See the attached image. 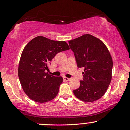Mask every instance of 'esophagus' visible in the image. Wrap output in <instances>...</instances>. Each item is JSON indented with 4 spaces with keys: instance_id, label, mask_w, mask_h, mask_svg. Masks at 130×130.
Listing matches in <instances>:
<instances>
[{
    "instance_id": "obj_1",
    "label": "esophagus",
    "mask_w": 130,
    "mask_h": 130,
    "mask_svg": "<svg viewBox=\"0 0 130 130\" xmlns=\"http://www.w3.org/2000/svg\"><path fill=\"white\" fill-rule=\"evenodd\" d=\"M64 80L65 81H66V82H68V81H69L70 80V78H68V77H64Z\"/></svg>"
}]
</instances>
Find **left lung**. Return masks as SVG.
Segmentation results:
<instances>
[{"label": "left lung", "mask_w": 130, "mask_h": 130, "mask_svg": "<svg viewBox=\"0 0 130 130\" xmlns=\"http://www.w3.org/2000/svg\"><path fill=\"white\" fill-rule=\"evenodd\" d=\"M78 67H83V80L73 90L76 98L91 102L105 93L112 79L113 61L109 50L102 41L84 34L69 41Z\"/></svg>", "instance_id": "1"}]
</instances>
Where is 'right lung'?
<instances>
[{
    "mask_svg": "<svg viewBox=\"0 0 130 130\" xmlns=\"http://www.w3.org/2000/svg\"><path fill=\"white\" fill-rule=\"evenodd\" d=\"M70 49L64 41L51 40L38 36L23 50L18 66V77L25 93L37 102L54 99L59 91L63 77L45 73L48 64L58 53Z\"/></svg>",
    "mask_w": 130,
    "mask_h": 130,
    "instance_id": "add662e5",
    "label": "right lung"
}]
</instances>
